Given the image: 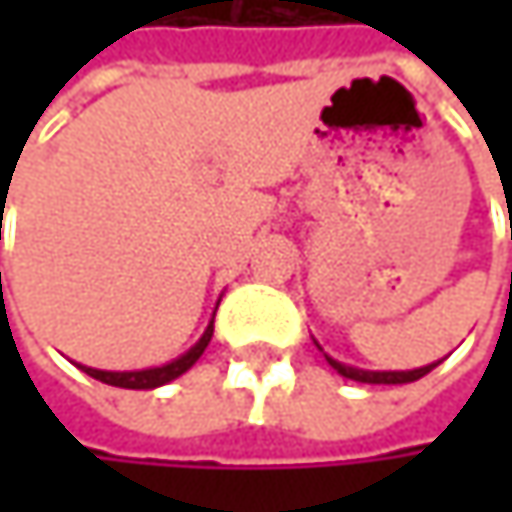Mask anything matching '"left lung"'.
I'll use <instances>...</instances> for the list:
<instances>
[{
    "mask_svg": "<svg viewBox=\"0 0 512 512\" xmlns=\"http://www.w3.org/2000/svg\"><path fill=\"white\" fill-rule=\"evenodd\" d=\"M326 361L341 373V376H347V379H356V382H367V385H403V382H415V379H421V376H427L436 364H427V367H418V370H382V373H376V370H358V367H347V364H341V361H335V358L326 356Z\"/></svg>",
    "mask_w": 512,
    "mask_h": 512,
    "instance_id": "1",
    "label": "left lung"
}]
</instances>
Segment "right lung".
<instances>
[{"label":"right lung","mask_w":512,"mask_h":512,"mask_svg":"<svg viewBox=\"0 0 512 512\" xmlns=\"http://www.w3.org/2000/svg\"><path fill=\"white\" fill-rule=\"evenodd\" d=\"M210 338H213V323L207 326V332H204V338L186 353V356H180L177 361H171V364H162V367H151V370H130V373H112V370H94V367H82L88 376H94V379H100V382H106V385H115V388H156V385H165V382H171V379H177L180 373H186L198 358L204 356V350H207V344H210Z\"/></svg>","instance_id":"right-lung-1"}]
</instances>
